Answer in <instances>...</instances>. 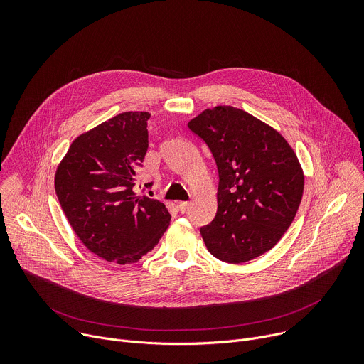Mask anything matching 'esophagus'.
<instances>
[{
  "label": "esophagus",
  "instance_id": "1",
  "mask_svg": "<svg viewBox=\"0 0 364 364\" xmlns=\"http://www.w3.org/2000/svg\"><path fill=\"white\" fill-rule=\"evenodd\" d=\"M178 209L181 213H187L190 210V203L188 201H180L178 203Z\"/></svg>",
  "mask_w": 364,
  "mask_h": 364
}]
</instances>
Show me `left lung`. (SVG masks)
<instances>
[{
  "label": "left lung",
  "mask_w": 364,
  "mask_h": 364,
  "mask_svg": "<svg viewBox=\"0 0 364 364\" xmlns=\"http://www.w3.org/2000/svg\"><path fill=\"white\" fill-rule=\"evenodd\" d=\"M187 125L210 148L219 171L218 213L200 229L207 249L228 264L271 250L291 226L304 193V173L288 141L226 105L203 111Z\"/></svg>",
  "instance_id": "1"
}]
</instances>
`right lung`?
Here are the masks:
<instances>
[{
	"instance_id": "obj_1",
	"label": "right lung",
	"mask_w": 364,
	"mask_h": 364,
	"mask_svg": "<svg viewBox=\"0 0 364 364\" xmlns=\"http://www.w3.org/2000/svg\"><path fill=\"white\" fill-rule=\"evenodd\" d=\"M149 117L122 112L80 134L55 176L59 203L76 236L92 253L119 265L135 264L151 252L171 220L164 203L135 191Z\"/></svg>"
}]
</instances>
